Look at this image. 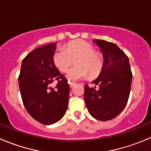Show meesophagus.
Listing matches in <instances>:
<instances>
[{
    "mask_svg": "<svg viewBox=\"0 0 151 151\" xmlns=\"http://www.w3.org/2000/svg\"><path fill=\"white\" fill-rule=\"evenodd\" d=\"M75 85H76L75 83H73V82H69V86L71 88H72L73 86H75Z\"/></svg>",
    "mask_w": 151,
    "mask_h": 151,
    "instance_id": "esophagus-1",
    "label": "esophagus"
}]
</instances>
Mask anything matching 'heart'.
Here are the masks:
<instances>
[{
	"instance_id": "heart-1",
	"label": "heart",
	"mask_w": 151,
	"mask_h": 151,
	"mask_svg": "<svg viewBox=\"0 0 151 151\" xmlns=\"http://www.w3.org/2000/svg\"><path fill=\"white\" fill-rule=\"evenodd\" d=\"M93 48L84 40H77L68 42L63 47L54 53L53 63L61 72H66L75 61L76 65L71 68L67 77L71 80H78L90 75H98L103 65L102 58L93 52Z\"/></svg>"
}]
</instances>
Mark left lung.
Instances as JSON below:
<instances>
[{"mask_svg": "<svg viewBox=\"0 0 151 151\" xmlns=\"http://www.w3.org/2000/svg\"><path fill=\"white\" fill-rule=\"evenodd\" d=\"M104 58L99 77L92 83L99 88L85 86L84 99L88 111L97 120L116 117L125 108L131 91L132 72L129 59L115 43L93 40Z\"/></svg>", "mask_w": 151, "mask_h": 151, "instance_id": "left-lung-1", "label": "left lung"}]
</instances>
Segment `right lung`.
Wrapping results in <instances>:
<instances>
[{
	"label": "right lung",
	"instance_id": "1",
	"mask_svg": "<svg viewBox=\"0 0 151 151\" xmlns=\"http://www.w3.org/2000/svg\"><path fill=\"white\" fill-rule=\"evenodd\" d=\"M57 43L37 48L22 61L19 88L23 103L29 114L43 125L63 118L68 108L69 85L53 63ZM58 81L55 88L54 81Z\"/></svg>",
	"mask_w": 151,
	"mask_h": 151
}]
</instances>
